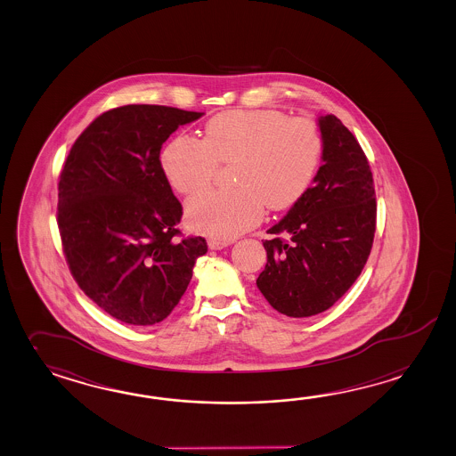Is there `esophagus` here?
Returning a JSON list of instances; mask_svg holds the SVG:
<instances>
[{
	"label": "esophagus",
	"mask_w": 456,
	"mask_h": 456,
	"mask_svg": "<svg viewBox=\"0 0 456 456\" xmlns=\"http://www.w3.org/2000/svg\"><path fill=\"white\" fill-rule=\"evenodd\" d=\"M208 245H209L211 250H223L227 245H231V242H229V240H216V239H211V240L208 242Z\"/></svg>",
	"instance_id": "esophagus-1"
}]
</instances>
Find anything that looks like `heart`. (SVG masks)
Returning a JSON list of instances; mask_svg holds the SVG:
<instances>
[{"label":"heart","mask_w":456,"mask_h":456,"mask_svg":"<svg viewBox=\"0 0 456 456\" xmlns=\"http://www.w3.org/2000/svg\"><path fill=\"white\" fill-rule=\"evenodd\" d=\"M315 122L280 111L221 112L204 127L203 141L182 134L165 147L163 170L183 194L213 183L219 163H233L227 191L196 194L186 204L194 231L233 239L262 221L264 208H291L314 178L322 157Z\"/></svg>","instance_id":"1"}]
</instances>
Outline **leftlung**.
<instances>
[{
    "label": "left lung",
    "instance_id": "8db88e82",
    "mask_svg": "<svg viewBox=\"0 0 456 456\" xmlns=\"http://www.w3.org/2000/svg\"><path fill=\"white\" fill-rule=\"evenodd\" d=\"M322 165L289 213L264 240L256 286L278 313L311 317L332 307L360 276L373 247V173L354 134L334 114L319 118ZM287 239L283 240L281 235Z\"/></svg>",
    "mask_w": 456,
    "mask_h": 456
}]
</instances>
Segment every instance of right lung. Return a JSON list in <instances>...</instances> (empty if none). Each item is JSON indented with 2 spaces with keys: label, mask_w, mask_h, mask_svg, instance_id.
<instances>
[{
  "label": "right lung",
  "mask_w": 456,
  "mask_h": 456,
  "mask_svg": "<svg viewBox=\"0 0 456 456\" xmlns=\"http://www.w3.org/2000/svg\"><path fill=\"white\" fill-rule=\"evenodd\" d=\"M203 112L127 104L102 112L71 145L59 182L61 247L81 291L131 325L162 322L208 252L176 239L183 208L160 162L180 126Z\"/></svg>",
  "instance_id": "add662e5"
}]
</instances>
